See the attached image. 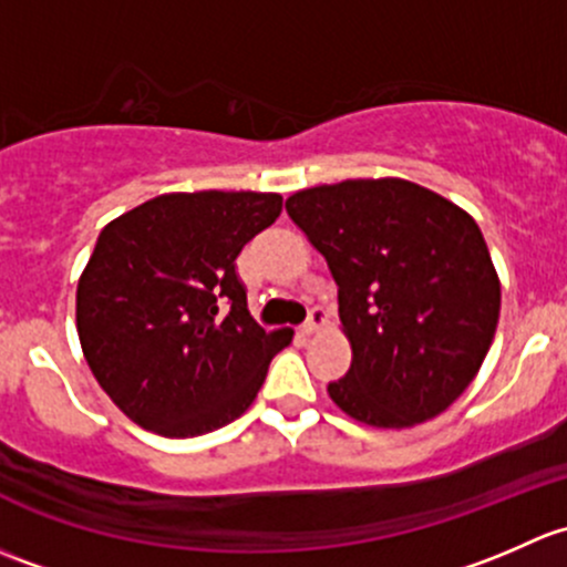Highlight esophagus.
Masks as SVG:
<instances>
[{
    "label": "esophagus",
    "mask_w": 567,
    "mask_h": 567,
    "mask_svg": "<svg viewBox=\"0 0 567 567\" xmlns=\"http://www.w3.org/2000/svg\"><path fill=\"white\" fill-rule=\"evenodd\" d=\"M324 322H327V317H324L322 308H311V317H308V322L302 324V332H306V336H313V332L322 330Z\"/></svg>",
    "instance_id": "34e87169"
}]
</instances>
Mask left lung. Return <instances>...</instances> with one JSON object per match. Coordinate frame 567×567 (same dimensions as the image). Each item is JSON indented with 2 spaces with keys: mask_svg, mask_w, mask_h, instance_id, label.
<instances>
[{
  "mask_svg": "<svg viewBox=\"0 0 567 567\" xmlns=\"http://www.w3.org/2000/svg\"><path fill=\"white\" fill-rule=\"evenodd\" d=\"M286 213L338 284L352 365L327 384L332 404L373 429L445 412L499 322V276L475 218L399 177L297 190Z\"/></svg>",
  "mask_w": 567,
  "mask_h": 567,
  "instance_id": "obj_1",
  "label": "left lung"
}]
</instances>
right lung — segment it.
<instances>
[{
  "mask_svg": "<svg viewBox=\"0 0 567 567\" xmlns=\"http://www.w3.org/2000/svg\"><path fill=\"white\" fill-rule=\"evenodd\" d=\"M281 209L278 194L198 190L155 196L103 226L75 289V330L97 384L133 423L185 440L254 404L295 332L250 319L235 261Z\"/></svg>",
  "mask_w": 567,
  "mask_h": 567,
  "instance_id": "right-lung-1",
  "label": "right lung"
}]
</instances>
